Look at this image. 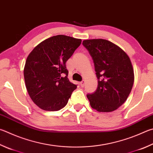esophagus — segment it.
I'll use <instances>...</instances> for the list:
<instances>
[{
    "label": "esophagus",
    "mask_w": 153,
    "mask_h": 153,
    "mask_svg": "<svg viewBox=\"0 0 153 153\" xmlns=\"http://www.w3.org/2000/svg\"><path fill=\"white\" fill-rule=\"evenodd\" d=\"M85 84V80H82V81L81 82H80V85H81L82 87H84Z\"/></svg>",
    "instance_id": "34e87169"
}]
</instances>
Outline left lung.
<instances>
[{
  "label": "left lung",
  "mask_w": 153,
  "mask_h": 153,
  "mask_svg": "<svg viewBox=\"0 0 153 153\" xmlns=\"http://www.w3.org/2000/svg\"><path fill=\"white\" fill-rule=\"evenodd\" d=\"M83 45L92 57L98 88L88 94L91 107L100 112L114 111L128 97L134 84L132 63L120 47L103 39L83 41Z\"/></svg>",
  "instance_id": "obj_1"
}]
</instances>
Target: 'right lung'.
<instances>
[{
    "label": "right lung",
    "mask_w": 153,
    "mask_h": 153,
    "mask_svg": "<svg viewBox=\"0 0 153 153\" xmlns=\"http://www.w3.org/2000/svg\"><path fill=\"white\" fill-rule=\"evenodd\" d=\"M81 43L80 39L53 36L28 55L23 70L25 82L30 98L41 109L57 111L68 104L77 85L68 78L65 63Z\"/></svg>",
    "instance_id": "obj_1"
}]
</instances>
